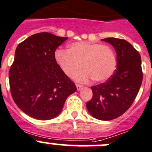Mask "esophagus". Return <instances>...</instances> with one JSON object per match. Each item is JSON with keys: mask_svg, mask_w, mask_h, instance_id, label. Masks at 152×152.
<instances>
[{"mask_svg": "<svg viewBox=\"0 0 152 152\" xmlns=\"http://www.w3.org/2000/svg\"><path fill=\"white\" fill-rule=\"evenodd\" d=\"M76 87H77V90H79L82 87H83V86L81 85H79V84H76Z\"/></svg>", "mask_w": 152, "mask_h": 152, "instance_id": "1", "label": "esophagus"}]
</instances>
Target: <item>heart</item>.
I'll return each instance as SVG.
<instances>
[{
    "mask_svg": "<svg viewBox=\"0 0 152 152\" xmlns=\"http://www.w3.org/2000/svg\"><path fill=\"white\" fill-rule=\"evenodd\" d=\"M55 60L61 70L69 77H72L81 67H83L75 76L80 82L90 79L96 82H105L113 76L117 64L115 54L110 47L82 41L70 44L67 50H56Z\"/></svg>",
    "mask_w": 152,
    "mask_h": 152,
    "instance_id": "heart-1",
    "label": "heart"
}]
</instances>
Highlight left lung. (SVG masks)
Returning <instances> with one entry per match:
<instances>
[{"instance_id":"1","label":"left lung","mask_w":152,"mask_h":152,"mask_svg":"<svg viewBox=\"0 0 152 152\" xmlns=\"http://www.w3.org/2000/svg\"><path fill=\"white\" fill-rule=\"evenodd\" d=\"M117 54V67L104 83L91 87L93 98L86 104L95 118L110 121L123 115L134 102L142 80L140 53L127 41L108 37Z\"/></svg>"}]
</instances>
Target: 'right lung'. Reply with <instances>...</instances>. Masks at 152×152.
Segmentation results:
<instances>
[{
	"label": "right lung",
	"instance_id": "add662e5",
	"mask_svg": "<svg viewBox=\"0 0 152 152\" xmlns=\"http://www.w3.org/2000/svg\"><path fill=\"white\" fill-rule=\"evenodd\" d=\"M67 39L41 32L17 47L9 73L11 93L17 106L34 118L59 115L67 98L77 90L55 60V50Z\"/></svg>",
	"mask_w": 152,
	"mask_h": 152
}]
</instances>
